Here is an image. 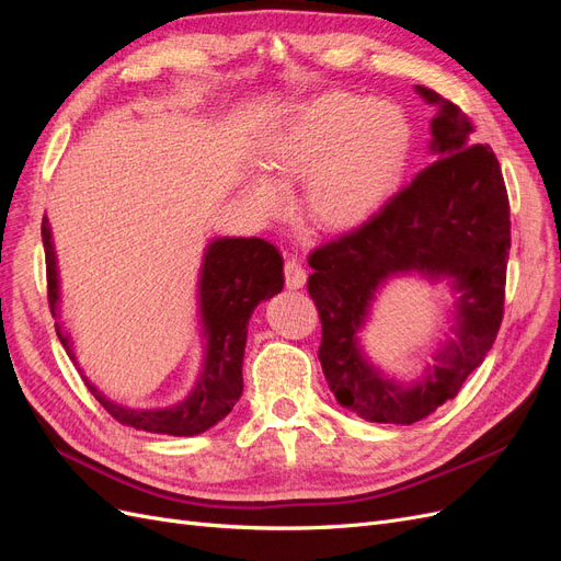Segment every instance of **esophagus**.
<instances>
[{"label": "esophagus", "mask_w": 561, "mask_h": 561, "mask_svg": "<svg viewBox=\"0 0 561 561\" xmlns=\"http://www.w3.org/2000/svg\"><path fill=\"white\" fill-rule=\"evenodd\" d=\"M307 283V268H304L297 260H287L285 262V285L290 290H299Z\"/></svg>", "instance_id": "obj_1"}]
</instances>
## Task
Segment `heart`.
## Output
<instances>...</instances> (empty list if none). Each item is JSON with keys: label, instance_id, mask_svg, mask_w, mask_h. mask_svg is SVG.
I'll use <instances>...</instances> for the list:
<instances>
[{"label": "heart", "instance_id": "b5f03b06", "mask_svg": "<svg viewBox=\"0 0 561 561\" xmlns=\"http://www.w3.org/2000/svg\"><path fill=\"white\" fill-rule=\"evenodd\" d=\"M412 145L400 107L348 91H322L287 105L260 135L254 157L278 184L299 182V210L318 229L360 225L398 184ZM262 175L243 178V196L264 217L285 198Z\"/></svg>", "mask_w": 561, "mask_h": 561}]
</instances>
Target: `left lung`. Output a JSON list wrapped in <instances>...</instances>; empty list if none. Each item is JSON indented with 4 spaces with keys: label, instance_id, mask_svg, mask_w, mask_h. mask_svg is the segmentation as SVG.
<instances>
[{
    "label": "left lung",
    "instance_id": "left-lung-1",
    "mask_svg": "<svg viewBox=\"0 0 561 561\" xmlns=\"http://www.w3.org/2000/svg\"><path fill=\"white\" fill-rule=\"evenodd\" d=\"M435 163L390 196L367 222L309 254V295L322 322L318 360L336 402L365 421L410 426L456 398L494 346L503 320L511 254V206L489 145H472V124L426 87ZM447 277L459 295L455 339L421 380L400 385L371 366L359 346L370 301L388 277Z\"/></svg>",
    "mask_w": 561,
    "mask_h": 561
}]
</instances>
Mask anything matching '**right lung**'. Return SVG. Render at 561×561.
I'll use <instances>...</instances> for the list:
<instances>
[{"instance_id": "add662e5", "label": "right lung", "mask_w": 561, "mask_h": 561, "mask_svg": "<svg viewBox=\"0 0 561 561\" xmlns=\"http://www.w3.org/2000/svg\"><path fill=\"white\" fill-rule=\"evenodd\" d=\"M42 241L46 252L48 307L60 318V278L48 217L42 219ZM280 252L262 239H213L203 254L198 276V316L203 344V365L192 393L182 402L157 410H133L116 404L83 377L95 400L124 426L147 433L192 437L206 433L222 421L243 393V355L248 342V320L257 304L283 290ZM56 332L67 355L75 360L70 334L56 322ZM81 371V369H79Z\"/></svg>"}]
</instances>
